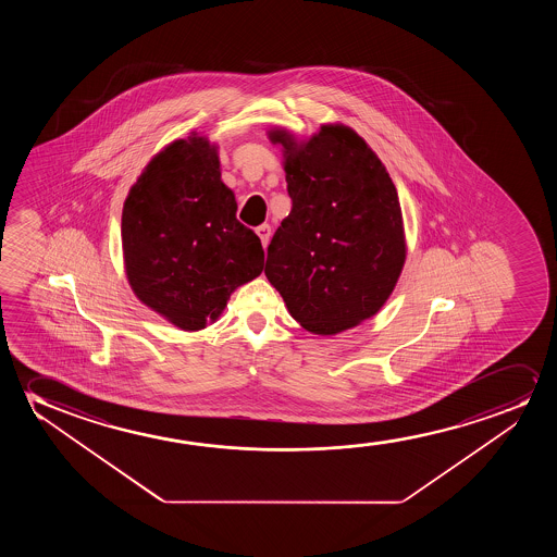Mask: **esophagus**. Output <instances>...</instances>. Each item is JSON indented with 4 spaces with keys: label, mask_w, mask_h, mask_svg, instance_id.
Listing matches in <instances>:
<instances>
[{
    "label": "esophagus",
    "mask_w": 557,
    "mask_h": 557,
    "mask_svg": "<svg viewBox=\"0 0 557 557\" xmlns=\"http://www.w3.org/2000/svg\"><path fill=\"white\" fill-rule=\"evenodd\" d=\"M257 234H259L262 245L267 247L268 242H270V236H272V228H270V224H260L259 228H257Z\"/></svg>",
    "instance_id": "esophagus-1"
}]
</instances>
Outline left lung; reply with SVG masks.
<instances>
[{"label":"left lung","mask_w":557,"mask_h":557,"mask_svg":"<svg viewBox=\"0 0 557 557\" xmlns=\"http://www.w3.org/2000/svg\"><path fill=\"white\" fill-rule=\"evenodd\" d=\"M283 146L290 213L268 245L264 274L290 315L336 335L381 310L405 262L401 207L386 168L344 125L308 143L270 131Z\"/></svg>","instance_id":"1"}]
</instances>
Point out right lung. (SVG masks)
<instances>
[{
    "mask_svg": "<svg viewBox=\"0 0 557 557\" xmlns=\"http://www.w3.org/2000/svg\"><path fill=\"white\" fill-rule=\"evenodd\" d=\"M219 168L207 138L175 140L146 165L123 206L131 287L184 331L216 320L234 289L264 267L259 236L237 221Z\"/></svg>",
    "mask_w": 557,
    "mask_h": 557,
    "instance_id": "right-lung-1",
    "label": "right lung"
}]
</instances>
